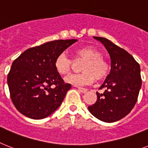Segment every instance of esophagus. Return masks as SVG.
Segmentation results:
<instances>
[{"mask_svg": "<svg viewBox=\"0 0 148 148\" xmlns=\"http://www.w3.org/2000/svg\"><path fill=\"white\" fill-rule=\"evenodd\" d=\"M77 90H79V92L82 93H85L87 92V90L85 88H82V87H77Z\"/></svg>", "mask_w": 148, "mask_h": 148, "instance_id": "esophagus-1", "label": "esophagus"}]
</instances>
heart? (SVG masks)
<instances>
[{"label": "heart", "mask_w": 148, "mask_h": 148, "mask_svg": "<svg viewBox=\"0 0 148 148\" xmlns=\"http://www.w3.org/2000/svg\"><path fill=\"white\" fill-rule=\"evenodd\" d=\"M73 62H84L80 70L82 73L73 74L65 78L68 84L76 86L90 85L94 81L102 80L108 76L110 66L108 62L102 56L100 51L93 46H84L77 49L73 53ZM54 67L58 74L64 76L68 75L73 69V62L65 54L62 53L55 58Z\"/></svg>", "instance_id": "obj_1"}]
</instances>
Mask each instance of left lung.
Wrapping results in <instances>:
<instances>
[{
  "instance_id": "8db88e82",
  "label": "left lung",
  "mask_w": 148,
  "mask_h": 148,
  "mask_svg": "<svg viewBox=\"0 0 148 148\" xmlns=\"http://www.w3.org/2000/svg\"><path fill=\"white\" fill-rule=\"evenodd\" d=\"M104 45L111 59V71L97 92V100L88 109L93 116L105 122L119 121L134 108L141 86L139 64L125 49L109 39L93 36Z\"/></svg>"
}]
</instances>
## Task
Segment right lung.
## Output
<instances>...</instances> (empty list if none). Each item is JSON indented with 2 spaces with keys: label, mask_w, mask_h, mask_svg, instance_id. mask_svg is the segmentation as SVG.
I'll use <instances>...</instances> for the list:
<instances>
[{
  "label": "right lung",
  "mask_w": 148,
  "mask_h": 148,
  "mask_svg": "<svg viewBox=\"0 0 148 148\" xmlns=\"http://www.w3.org/2000/svg\"><path fill=\"white\" fill-rule=\"evenodd\" d=\"M77 39L55 40L23 51L12 63L8 75L11 100L20 113L32 119L48 117L59 107L71 88L56 72L58 55Z\"/></svg>",
  "instance_id": "add662e5"
}]
</instances>
